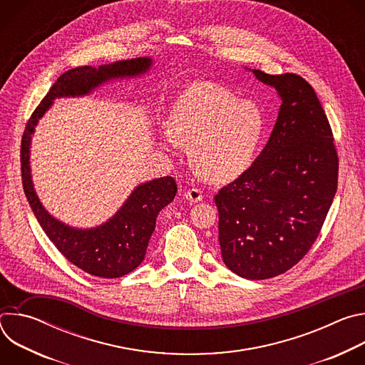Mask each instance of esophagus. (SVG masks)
I'll return each instance as SVG.
<instances>
[{
    "label": "esophagus",
    "instance_id": "1",
    "mask_svg": "<svg viewBox=\"0 0 365 365\" xmlns=\"http://www.w3.org/2000/svg\"><path fill=\"white\" fill-rule=\"evenodd\" d=\"M185 196H186V199H187L190 203H196V202H200V200L203 199L202 190H200V189H196V187L186 190V192H185Z\"/></svg>",
    "mask_w": 365,
    "mask_h": 365
}]
</instances>
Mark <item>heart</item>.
Masks as SVG:
<instances>
[{"label":"heart","mask_w":365,"mask_h":365,"mask_svg":"<svg viewBox=\"0 0 365 365\" xmlns=\"http://www.w3.org/2000/svg\"><path fill=\"white\" fill-rule=\"evenodd\" d=\"M168 131L165 147L190 148L192 168L207 180L225 183L252 165L266 135V118L255 103L202 83L180 98Z\"/></svg>","instance_id":"b5f03b06"}]
</instances>
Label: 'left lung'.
<instances>
[{"mask_svg":"<svg viewBox=\"0 0 365 365\" xmlns=\"http://www.w3.org/2000/svg\"><path fill=\"white\" fill-rule=\"evenodd\" d=\"M282 106L257 160L215 195L225 266L248 280L286 273L318 238L338 186V154L321 102L302 76L269 75Z\"/></svg>","mask_w":365,"mask_h":365,"instance_id":"left-lung-1","label":"left lung"}]
</instances>
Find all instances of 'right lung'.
Here are the masks:
<instances>
[{"label": "right lung", "mask_w": 365, "mask_h": 365, "mask_svg": "<svg viewBox=\"0 0 365 365\" xmlns=\"http://www.w3.org/2000/svg\"><path fill=\"white\" fill-rule=\"evenodd\" d=\"M151 65L150 58H137L98 68L81 66L65 72L31 114L21 140L23 187L40 227L72 264L102 279L123 277L141 264L159 212L176 196V182L172 176H166L141 183L107 222L89 230L73 228L50 215L36 195L30 173L31 134L53 99L88 95L111 79L143 75Z\"/></svg>", "instance_id": "obj_1"}]
</instances>
